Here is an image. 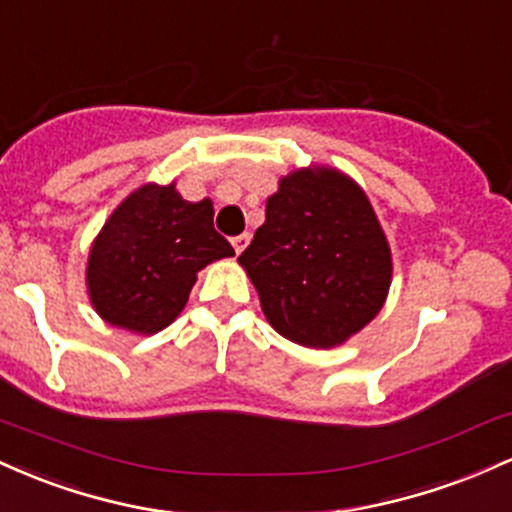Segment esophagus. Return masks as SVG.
<instances>
[{
	"label": "esophagus",
	"instance_id": "esophagus-1",
	"mask_svg": "<svg viewBox=\"0 0 512 512\" xmlns=\"http://www.w3.org/2000/svg\"><path fill=\"white\" fill-rule=\"evenodd\" d=\"M249 241H251V234H239V237L232 239V246L234 251H237V256L246 249V246H249Z\"/></svg>",
	"mask_w": 512,
	"mask_h": 512
}]
</instances>
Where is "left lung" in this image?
I'll list each match as a JSON object with an SVG mask.
<instances>
[{"mask_svg": "<svg viewBox=\"0 0 512 512\" xmlns=\"http://www.w3.org/2000/svg\"><path fill=\"white\" fill-rule=\"evenodd\" d=\"M268 324L304 348H336L380 314L392 249L358 181L329 164L280 176L239 256Z\"/></svg>", "mask_w": 512, "mask_h": 512, "instance_id": "8db88e82", "label": "left lung"}]
</instances>
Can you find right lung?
Listing matches in <instances>:
<instances>
[{
	"mask_svg": "<svg viewBox=\"0 0 512 512\" xmlns=\"http://www.w3.org/2000/svg\"><path fill=\"white\" fill-rule=\"evenodd\" d=\"M212 215V200H183L176 181L135 188L91 241L86 295L94 312L137 336L166 329L186 307L198 273L234 256Z\"/></svg>",
	"mask_w": 512,
	"mask_h": 512,
	"instance_id": "add662e5",
	"label": "right lung"
}]
</instances>
